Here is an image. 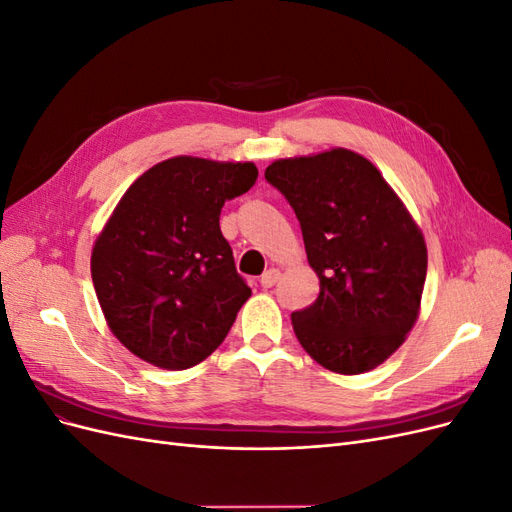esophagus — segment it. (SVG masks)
<instances>
[{"label":"esophagus","instance_id":"1","mask_svg":"<svg viewBox=\"0 0 512 512\" xmlns=\"http://www.w3.org/2000/svg\"><path fill=\"white\" fill-rule=\"evenodd\" d=\"M277 280H280V269L271 267V269H267L265 273L260 275V286L262 288H271V286H275Z\"/></svg>","mask_w":512,"mask_h":512}]
</instances>
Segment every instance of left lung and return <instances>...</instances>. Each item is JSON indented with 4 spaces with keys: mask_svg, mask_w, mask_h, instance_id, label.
Instances as JSON below:
<instances>
[{
    "mask_svg": "<svg viewBox=\"0 0 512 512\" xmlns=\"http://www.w3.org/2000/svg\"><path fill=\"white\" fill-rule=\"evenodd\" d=\"M265 179L301 224L320 294L292 329L335 374L376 369L406 342L421 312L427 245L380 170L350 149L275 160Z\"/></svg>",
    "mask_w": 512,
    "mask_h": 512,
    "instance_id": "1",
    "label": "left lung"
}]
</instances>
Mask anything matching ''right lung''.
I'll return each mask as SVG.
<instances>
[{"instance_id": "right-lung-1", "label": "right lung", "mask_w": 512, "mask_h": 512, "mask_svg": "<svg viewBox=\"0 0 512 512\" xmlns=\"http://www.w3.org/2000/svg\"><path fill=\"white\" fill-rule=\"evenodd\" d=\"M256 179L252 162L177 156L121 196L91 250V280L108 329L138 359L179 371L224 342L252 290L220 211Z\"/></svg>"}]
</instances>
